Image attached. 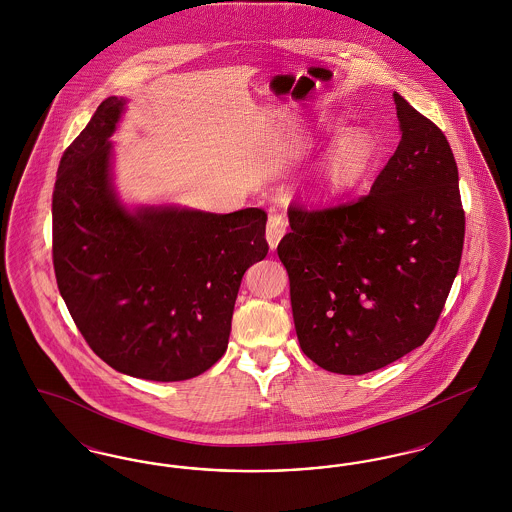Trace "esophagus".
<instances>
[{"label": "esophagus", "instance_id": "1", "mask_svg": "<svg viewBox=\"0 0 512 512\" xmlns=\"http://www.w3.org/2000/svg\"><path fill=\"white\" fill-rule=\"evenodd\" d=\"M286 230H288V220L284 219L282 215H276L272 213L268 217L267 222V242L270 249H276L280 240L286 236Z\"/></svg>", "mask_w": 512, "mask_h": 512}]
</instances>
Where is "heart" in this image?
<instances>
[{"label":"heart","mask_w":512,"mask_h":512,"mask_svg":"<svg viewBox=\"0 0 512 512\" xmlns=\"http://www.w3.org/2000/svg\"><path fill=\"white\" fill-rule=\"evenodd\" d=\"M340 130L338 124L332 126ZM380 157L376 140L361 128L340 134L326 153L320 157L315 169L307 178L309 194L315 197H336L359 186Z\"/></svg>","instance_id":"obj_1"}]
</instances>
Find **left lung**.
Returning a JSON list of instances; mask_svg holds the SVG:
<instances>
[{
	"label": "left lung",
	"mask_w": 512,
	"mask_h": 512,
	"mask_svg": "<svg viewBox=\"0 0 512 512\" xmlns=\"http://www.w3.org/2000/svg\"><path fill=\"white\" fill-rule=\"evenodd\" d=\"M401 142L370 194L322 211L290 207L278 244L303 353L366 374L432 334L461 265L459 171L443 132L393 94Z\"/></svg>",
	"instance_id": "1"
}]
</instances>
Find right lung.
<instances>
[{
    "label": "right lung",
    "instance_id": "obj_1",
    "mask_svg": "<svg viewBox=\"0 0 512 512\" xmlns=\"http://www.w3.org/2000/svg\"><path fill=\"white\" fill-rule=\"evenodd\" d=\"M126 99L111 96L63 153L53 190V268L92 351L153 382L199 376L228 347L245 270L267 257V213L126 207L113 144Z\"/></svg>",
    "mask_w": 512,
    "mask_h": 512
}]
</instances>
